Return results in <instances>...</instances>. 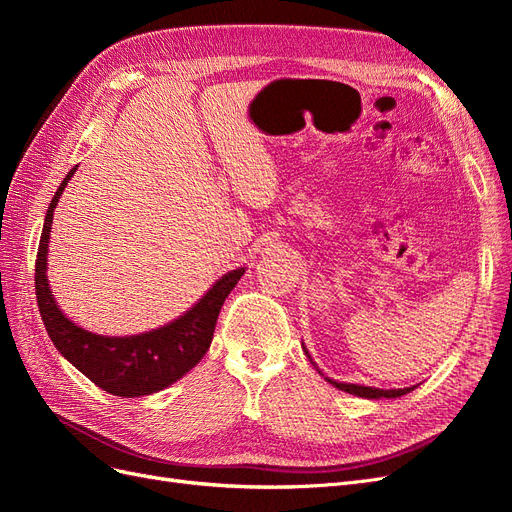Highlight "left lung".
<instances>
[{
	"label": "left lung",
	"instance_id": "left-lung-1",
	"mask_svg": "<svg viewBox=\"0 0 512 512\" xmlns=\"http://www.w3.org/2000/svg\"><path fill=\"white\" fill-rule=\"evenodd\" d=\"M303 350H305V348H303ZM305 354H307V350H305ZM307 356H309V354H307ZM322 376H324V374H322ZM324 380H327L329 384H333L335 389H339V391H346V393H350V395H359V397H367V399H380V397L393 399V397H401V395H406V393L414 391V386H406V389H389V391H384V389H374V386H361V384L337 382V380H331L329 376H324Z\"/></svg>",
	"mask_w": 512,
	"mask_h": 512
}]
</instances>
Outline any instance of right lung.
<instances>
[{
    "mask_svg": "<svg viewBox=\"0 0 512 512\" xmlns=\"http://www.w3.org/2000/svg\"><path fill=\"white\" fill-rule=\"evenodd\" d=\"M74 173L76 166L61 181L51 200L38 247L36 299L46 333H49L61 356H66L81 374L106 393L117 397H143L158 393L183 378L203 359L211 346L220 309L245 269L241 267L220 277L192 309L160 329L130 337H108L81 329L79 324H74L61 312L53 299L49 282H46V252H49L46 247H49L51 237L53 211Z\"/></svg>",
    "mask_w": 512,
    "mask_h": 512,
    "instance_id": "right-lung-1",
    "label": "right lung"
}]
</instances>
